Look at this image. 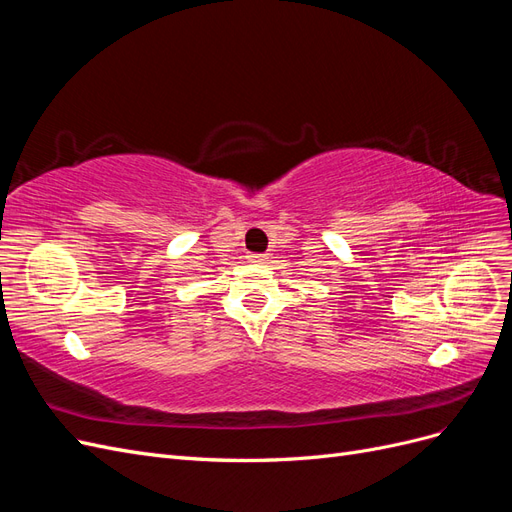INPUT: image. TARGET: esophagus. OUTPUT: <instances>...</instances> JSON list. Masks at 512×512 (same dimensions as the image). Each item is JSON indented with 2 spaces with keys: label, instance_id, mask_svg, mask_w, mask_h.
Masks as SVG:
<instances>
[{
  "label": "esophagus",
  "instance_id": "1",
  "mask_svg": "<svg viewBox=\"0 0 512 512\" xmlns=\"http://www.w3.org/2000/svg\"><path fill=\"white\" fill-rule=\"evenodd\" d=\"M247 258H250V262H265L267 260L265 254H250Z\"/></svg>",
  "mask_w": 512,
  "mask_h": 512
}]
</instances>
